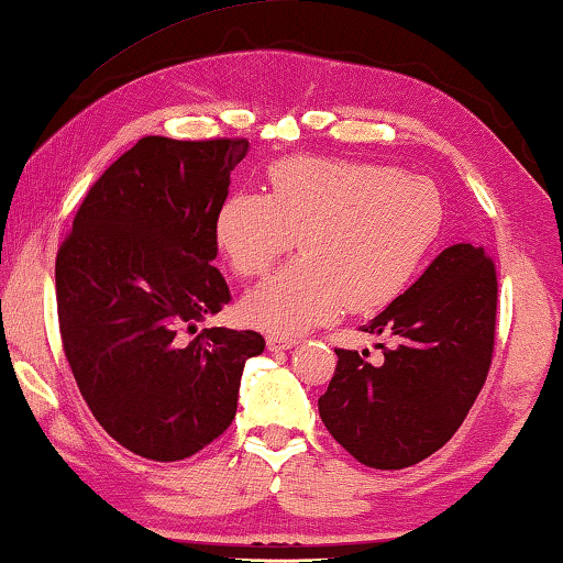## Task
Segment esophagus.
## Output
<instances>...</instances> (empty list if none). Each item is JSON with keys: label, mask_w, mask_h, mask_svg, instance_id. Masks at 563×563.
Returning <instances> with one entry per match:
<instances>
[{"label": "esophagus", "mask_w": 563, "mask_h": 563, "mask_svg": "<svg viewBox=\"0 0 563 563\" xmlns=\"http://www.w3.org/2000/svg\"><path fill=\"white\" fill-rule=\"evenodd\" d=\"M299 344V339H289V336H266V349L269 352H287V349H294Z\"/></svg>", "instance_id": "34e87169"}]
</instances>
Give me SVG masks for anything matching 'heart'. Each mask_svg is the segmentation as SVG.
<instances>
[{
	"mask_svg": "<svg viewBox=\"0 0 563 563\" xmlns=\"http://www.w3.org/2000/svg\"><path fill=\"white\" fill-rule=\"evenodd\" d=\"M437 184L384 164L294 156L269 169V195L234 191L219 207V252L239 276L303 254L242 301L249 324L301 334L336 317L386 307L409 287L444 229Z\"/></svg>",
	"mask_w": 563,
	"mask_h": 563,
	"instance_id": "b5f03b06",
	"label": "heart"
}]
</instances>
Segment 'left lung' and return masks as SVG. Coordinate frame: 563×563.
Masks as SVG:
<instances>
[{"instance_id": "left-lung-1", "label": "left lung", "mask_w": 563, "mask_h": 563, "mask_svg": "<svg viewBox=\"0 0 563 563\" xmlns=\"http://www.w3.org/2000/svg\"><path fill=\"white\" fill-rule=\"evenodd\" d=\"M496 291L484 249L454 244L364 327L391 339L379 344V364L368 352L334 349L319 417L356 462L404 468L456 434L492 366Z\"/></svg>"}]
</instances>
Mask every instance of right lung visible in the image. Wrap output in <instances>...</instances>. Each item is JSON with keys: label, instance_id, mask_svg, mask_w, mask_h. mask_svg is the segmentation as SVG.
I'll use <instances>...</instances> for the list:
<instances>
[{"label": "right lung", "instance_id": "obj_1", "mask_svg": "<svg viewBox=\"0 0 563 563\" xmlns=\"http://www.w3.org/2000/svg\"><path fill=\"white\" fill-rule=\"evenodd\" d=\"M246 140L144 136L91 184L57 254V311L87 407L136 456L179 462L224 434L256 331L199 321L232 294L214 221Z\"/></svg>", "mask_w": 563, "mask_h": 563}]
</instances>
